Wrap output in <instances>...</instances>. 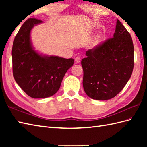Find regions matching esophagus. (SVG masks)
I'll return each mask as SVG.
<instances>
[{
  "label": "esophagus",
  "mask_w": 147,
  "mask_h": 147,
  "mask_svg": "<svg viewBox=\"0 0 147 147\" xmlns=\"http://www.w3.org/2000/svg\"><path fill=\"white\" fill-rule=\"evenodd\" d=\"M74 61H75L76 63H79V62L81 61V59L80 57H76L75 59H74Z\"/></svg>",
  "instance_id": "esophagus-1"
}]
</instances>
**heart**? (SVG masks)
<instances>
[{"mask_svg": "<svg viewBox=\"0 0 147 147\" xmlns=\"http://www.w3.org/2000/svg\"><path fill=\"white\" fill-rule=\"evenodd\" d=\"M102 35H98L96 36V38H95V45H98L100 43V42H102Z\"/></svg>", "mask_w": 147, "mask_h": 147, "instance_id": "obj_1", "label": "heart"}]
</instances>
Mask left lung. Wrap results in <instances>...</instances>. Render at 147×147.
<instances>
[{"label":"left lung","mask_w":147,"mask_h":147,"mask_svg":"<svg viewBox=\"0 0 147 147\" xmlns=\"http://www.w3.org/2000/svg\"><path fill=\"white\" fill-rule=\"evenodd\" d=\"M113 36L88 50L86 57L82 60L83 88L93 99L114 98L125 86L133 73L132 38L118 20Z\"/></svg>","instance_id":"1"}]
</instances>
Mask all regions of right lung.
Instances as JSON below:
<instances>
[{"label":"right lung","mask_w":147,"mask_h":147,"mask_svg":"<svg viewBox=\"0 0 147 147\" xmlns=\"http://www.w3.org/2000/svg\"><path fill=\"white\" fill-rule=\"evenodd\" d=\"M41 20L29 18L16 36L12 49L14 80L26 94L34 98L54 95L60 88L67 71L74 64L73 59L40 54L35 51L30 32Z\"/></svg>","instance_id":"obj_1"}]
</instances>
